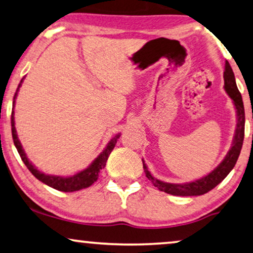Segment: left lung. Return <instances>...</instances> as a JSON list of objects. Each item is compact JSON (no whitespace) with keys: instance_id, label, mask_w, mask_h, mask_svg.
Here are the masks:
<instances>
[{"instance_id":"left-lung-1","label":"left lung","mask_w":253,"mask_h":253,"mask_svg":"<svg viewBox=\"0 0 253 253\" xmlns=\"http://www.w3.org/2000/svg\"><path fill=\"white\" fill-rule=\"evenodd\" d=\"M224 81H225V90L228 94L229 97L234 102L237 116V125L235 130L234 141H233L232 148L228 151L224 160L209 172L208 175L202 177L198 180L184 184H171L165 183L163 180H159L151 175L148 170V167L143 161V168H144L145 175L148 177L151 183L156 186L158 190L166 192V193L171 195H179V197H193V195H202L216 187L226 176L229 174V171L234 168L237 159H239L241 149L243 145L244 139V124H246V116H244V105L242 101V95L240 90L237 89L234 73H233L232 67L229 66L228 61L225 63L224 71Z\"/></svg>"}]
</instances>
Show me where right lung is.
I'll return each instance as SVG.
<instances>
[{
    "label": "right lung",
    "mask_w": 253,
    "mask_h": 253,
    "mask_svg": "<svg viewBox=\"0 0 253 253\" xmlns=\"http://www.w3.org/2000/svg\"><path fill=\"white\" fill-rule=\"evenodd\" d=\"M22 81H24V78H22L20 83H19L18 88L16 90V94H14L13 108H14V103H16V97H17L18 90H19V87H20L22 84ZM11 131H12L13 143L18 150L19 156H20L21 160L24 161L26 167L29 169V171L32 172V174L35 176L37 179L41 180V182H43L44 184H46V185L53 187V188H55V190L61 191V192L79 191V190H82V188H86V187L90 186L94 182H96L97 177H99L100 170L104 168L105 164H107L108 158H109V156H110L111 151L114 150L116 143H117V141H118V138L120 136V134H118V135H116L115 137H112L111 141L108 143L107 148H105L102 152L99 154V157H97L96 159L94 160L87 168L84 169V170L79 171V172H77V174H75L74 176H70V177H61V176L45 175L44 172L40 171L39 169H36L35 166H34L28 160V158L26 157L24 149H22L21 143L18 139L17 130H16V127H14L13 111H12V114H11Z\"/></svg>",
    "instance_id": "obj_1"
}]
</instances>
